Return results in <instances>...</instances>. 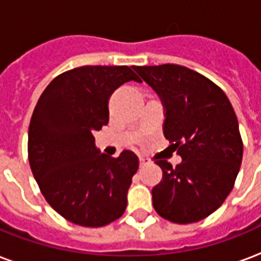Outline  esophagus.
I'll return each instance as SVG.
<instances>
[{
  "mask_svg": "<svg viewBox=\"0 0 261 261\" xmlns=\"http://www.w3.org/2000/svg\"><path fill=\"white\" fill-rule=\"evenodd\" d=\"M145 165H146V160L143 159V157H141V159H139V167H145Z\"/></svg>",
  "mask_w": 261,
  "mask_h": 261,
  "instance_id": "34e87169",
  "label": "esophagus"
}]
</instances>
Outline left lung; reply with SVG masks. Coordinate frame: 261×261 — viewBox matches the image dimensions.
<instances>
[{"label": "left lung", "instance_id": "1", "mask_svg": "<svg viewBox=\"0 0 261 261\" xmlns=\"http://www.w3.org/2000/svg\"><path fill=\"white\" fill-rule=\"evenodd\" d=\"M161 98L164 135L181 164L155 160L163 180L151 190L153 207L174 223L204 219L234 187L243 161L239 120L229 98L211 80L186 66H134Z\"/></svg>", "mask_w": 261, "mask_h": 261}]
</instances>
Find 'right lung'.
<instances>
[{
    "instance_id": "add662e5",
    "label": "right lung",
    "mask_w": 261,
    "mask_h": 261,
    "mask_svg": "<svg viewBox=\"0 0 261 261\" xmlns=\"http://www.w3.org/2000/svg\"><path fill=\"white\" fill-rule=\"evenodd\" d=\"M127 81L141 80L128 66H81L55 77L35 107L28 130L31 171L47 203L85 227L120 218L138 157L100 154L93 131L110 118L108 100Z\"/></svg>"
}]
</instances>
